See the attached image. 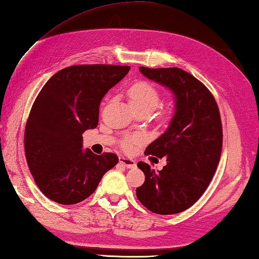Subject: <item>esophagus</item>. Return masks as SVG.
I'll use <instances>...</instances> for the list:
<instances>
[{
  "label": "esophagus",
  "mask_w": 259,
  "mask_h": 259,
  "mask_svg": "<svg viewBox=\"0 0 259 259\" xmlns=\"http://www.w3.org/2000/svg\"><path fill=\"white\" fill-rule=\"evenodd\" d=\"M120 163L123 164V165H124L126 168H134V167H136V162L134 161V159L128 158V157L121 156V157H120Z\"/></svg>",
  "instance_id": "esophagus-1"
}]
</instances>
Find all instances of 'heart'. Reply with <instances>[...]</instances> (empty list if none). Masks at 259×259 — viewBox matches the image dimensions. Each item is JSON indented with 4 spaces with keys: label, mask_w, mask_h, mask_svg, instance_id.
<instances>
[{
    "label": "heart",
    "mask_w": 259,
    "mask_h": 259,
    "mask_svg": "<svg viewBox=\"0 0 259 259\" xmlns=\"http://www.w3.org/2000/svg\"><path fill=\"white\" fill-rule=\"evenodd\" d=\"M126 97H128L130 105L136 111L148 110L152 112L161 103V94H159L158 89L154 84L145 80H140L131 84L126 89ZM166 113V111L163 112V114ZM143 142L144 138L140 135L126 136L121 140V147L126 153H133L136 147Z\"/></svg>",
    "instance_id": "obj_1"
}]
</instances>
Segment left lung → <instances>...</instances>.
<instances>
[{
    "label": "left lung",
    "instance_id": "left-lung-1",
    "mask_svg": "<svg viewBox=\"0 0 259 259\" xmlns=\"http://www.w3.org/2000/svg\"><path fill=\"white\" fill-rule=\"evenodd\" d=\"M140 71L175 93L176 113L165 133L145 150L147 156H166L167 164L155 172L138 162L145 182L136 195L155 214H177L200 198L215 175L223 142L220 110L209 89L180 68L140 67Z\"/></svg>",
    "mask_w": 259,
    "mask_h": 259
}]
</instances>
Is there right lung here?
<instances>
[{
	"instance_id": "1",
	"label": "right lung",
	"mask_w": 259,
	"mask_h": 259,
	"mask_svg": "<svg viewBox=\"0 0 259 259\" xmlns=\"http://www.w3.org/2000/svg\"><path fill=\"white\" fill-rule=\"evenodd\" d=\"M129 70L128 65H71L56 72L37 95L25 128V154L37 187L51 200L80 203L119 162L113 153L82 150V134L96 128L101 101Z\"/></svg>"
}]
</instances>
